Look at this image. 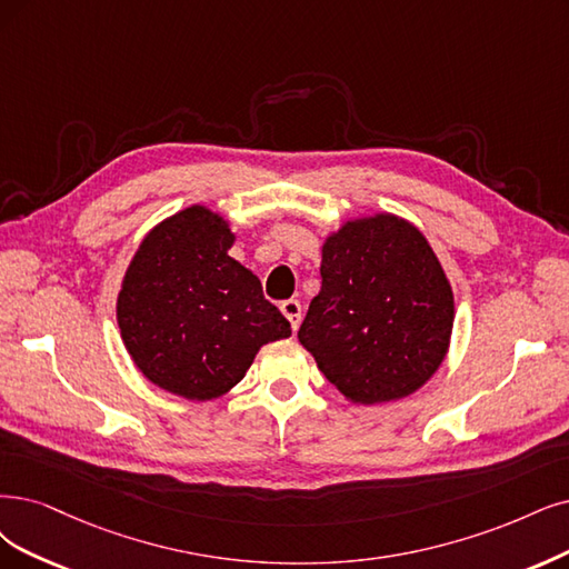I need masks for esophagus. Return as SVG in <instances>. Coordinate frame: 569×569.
Instances as JSON below:
<instances>
[{
	"mask_svg": "<svg viewBox=\"0 0 569 569\" xmlns=\"http://www.w3.org/2000/svg\"><path fill=\"white\" fill-rule=\"evenodd\" d=\"M281 311H283V317L290 321V328L298 330L300 321H302V305L298 300H286V302H281Z\"/></svg>",
	"mask_w": 569,
	"mask_h": 569,
	"instance_id": "obj_1",
	"label": "esophagus"
}]
</instances>
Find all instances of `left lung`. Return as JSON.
<instances>
[{
	"instance_id": "left-lung-1",
	"label": "left lung",
	"mask_w": 569,
	"mask_h": 569,
	"mask_svg": "<svg viewBox=\"0 0 569 569\" xmlns=\"http://www.w3.org/2000/svg\"><path fill=\"white\" fill-rule=\"evenodd\" d=\"M452 288L422 231L382 213L323 243L321 290L298 338L353 403L410 396L443 363Z\"/></svg>"
}]
</instances>
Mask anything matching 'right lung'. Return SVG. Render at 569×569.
<instances>
[{
    "label": "right lung",
    "instance_id": "obj_1",
    "mask_svg": "<svg viewBox=\"0 0 569 569\" xmlns=\"http://www.w3.org/2000/svg\"><path fill=\"white\" fill-rule=\"evenodd\" d=\"M227 222L184 208L147 234L126 271L117 321L138 370L189 401H210L243 380L262 345L290 323L256 273L227 256Z\"/></svg>",
    "mask_w": 569,
    "mask_h": 569
}]
</instances>
